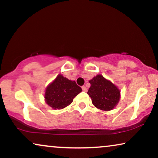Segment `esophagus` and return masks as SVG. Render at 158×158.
Listing matches in <instances>:
<instances>
[{
    "label": "esophagus",
    "mask_w": 158,
    "mask_h": 158,
    "mask_svg": "<svg viewBox=\"0 0 158 158\" xmlns=\"http://www.w3.org/2000/svg\"><path fill=\"white\" fill-rule=\"evenodd\" d=\"M82 89H83V91H85V92H86L88 90V89H87V88L85 87V86H82Z\"/></svg>",
    "instance_id": "obj_1"
}]
</instances>
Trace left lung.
Here are the masks:
<instances>
[{"mask_svg": "<svg viewBox=\"0 0 158 158\" xmlns=\"http://www.w3.org/2000/svg\"><path fill=\"white\" fill-rule=\"evenodd\" d=\"M89 83L90 87L88 94L95 106L103 111H110L117 105L120 91L111 82L98 75L90 80Z\"/></svg>", "mask_w": 158, "mask_h": 158, "instance_id": "obj_1", "label": "left lung"}]
</instances>
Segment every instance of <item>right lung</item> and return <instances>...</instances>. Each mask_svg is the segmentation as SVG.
Instances as JSON below:
<instances>
[{
  "instance_id": "right-lung-1",
  "label": "right lung",
  "mask_w": 158,
  "mask_h": 158,
  "mask_svg": "<svg viewBox=\"0 0 158 158\" xmlns=\"http://www.w3.org/2000/svg\"><path fill=\"white\" fill-rule=\"evenodd\" d=\"M81 91V88L75 81L59 75L47 88L44 98L49 106L54 109H61L70 105L73 98Z\"/></svg>"
}]
</instances>
